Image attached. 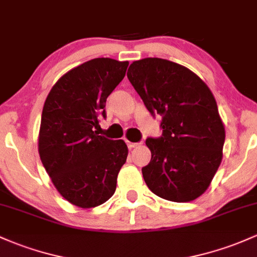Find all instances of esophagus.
I'll list each match as a JSON object with an SVG mask.
<instances>
[{
  "mask_svg": "<svg viewBox=\"0 0 257 257\" xmlns=\"http://www.w3.org/2000/svg\"><path fill=\"white\" fill-rule=\"evenodd\" d=\"M126 145H127L128 150H132V148L137 147V146H139L140 143H136V142H130V141H126Z\"/></svg>",
  "mask_w": 257,
  "mask_h": 257,
  "instance_id": "34e87169",
  "label": "esophagus"
}]
</instances>
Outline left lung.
Segmentation results:
<instances>
[{
  "label": "left lung",
  "instance_id": "1",
  "mask_svg": "<svg viewBox=\"0 0 257 257\" xmlns=\"http://www.w3.org/2000/svg\"><path fill=\"white\" fill-rule=\"evenodd\" d=\"M127 78L148 111L162 116V136L146 140L152 153L142 168L146 184L164 200H195L222 162L225 131L216 99L197 74L169 60L134 61Z\"/></svg>",
  "mask_w": 257,
  "mask_h": 257
}]
</instances>
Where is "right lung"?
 <instances>
[{
	"mask_svg": "<svg viewBox=\"0 0 257 257\" xmlns=\"http://www.w3.org/2000/svg\"><path fill=\"white\" fill-rule=\"evenodd\" d=\"M128 61L98 57L65 73L51 88L41 114L39 154L57 191L68 202L92 208L116 190L128 150L122 140L99 136L106 98L125 77Z\"/></svg>",
	"mask_w": 257,
	"mask_h": 257,
	"instance_id": "add662e5",
	"label": "right lung"
}]
</instances>
